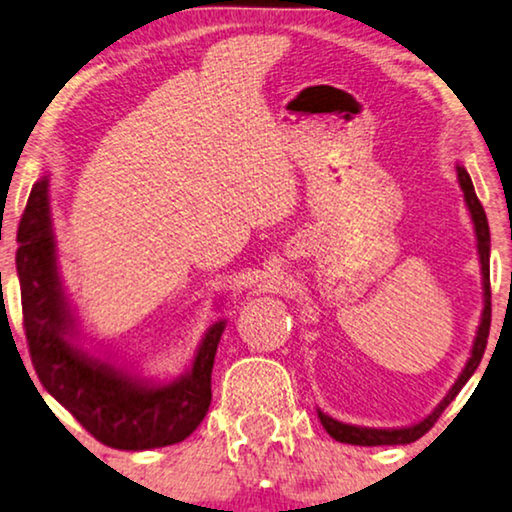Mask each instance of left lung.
<instances>
[{
    "instance_id": "left-lung-1",
    "label": "left lung",
    "mask_w": 512,
    "mask_h": 512,
    "mask_svg": "<svg viewBox=\"0 0 512 512\" xmlns=\"http://www.w3.org/2000/svg\"><path fill=\"white\" fill-rule=\"evenodd\" d=\"M457 177H459L461 191H464L468 212H471V219H473V226H475V237H478V254H480V265H482V289H485V310H482V321L478 326V335H475L471 359H468L466 368L461 370L459 380L454 382L450 394L443 398V403H440L438 408L424 419V422L405 426V429H366V426L342 424V422H338V419L328 417L319 410V419H321V424H324V429L328 431V436L340 440V443L368 445V447L415 443L417 438H422L424 433L429 431L433 424H436L440 412H443L447 405L454 401V396L459 394L461 387H464V384L471 380L475 368L480 366L482 354H485V347H487V338H489V324H492V289H489V223H487L485 209H482L478 195H475L473 181H471V177H468V172L464 170V167H457Z\"/></svg>"
}]
</instances>
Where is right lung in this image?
<instances>
[{
  "label": "right lung",
  "mask_w": 512,
  "mask_h": 512,
  "mask_svg": "<svg viewBox=\"0 0 512 512\" xmlns=\"http://www.w3.org/2000/svg\"><path fill=\"white\" fill-rule=\"evenodd\" d=\"M16 268L32 366L55 401L83 429L116 450H151L181 443L198 429L212 403V368L226 321H216L186 375L146 384L81 352L67 335L72 314L62 293L48 207V177L32 186L18 226Z\"/></svg>",
  "instance_id": "1"
}]
</instances>
